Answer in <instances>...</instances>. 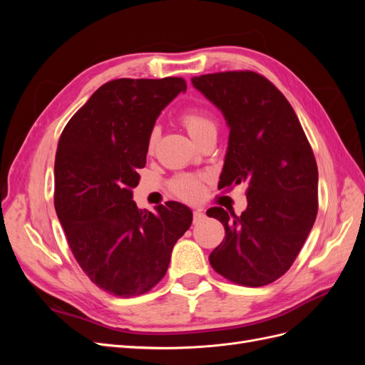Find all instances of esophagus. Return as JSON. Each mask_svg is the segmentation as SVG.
<instances>
[{"label": "esophagus", "instance_id": "1", "mask_svg": "<svg viewBox=\"0 0 365 365\" xmlns=\"http://www.w3.org/2000/svg\"><path fill=\"white\" fill-rule=\"evenodd\" d=\"M204 217H205L204 210L202 208H196L195 212H193V220H195V222H200V220H202Z\"/></svg>", "mask_w": 365, "mask_h": 365}]
</instances>
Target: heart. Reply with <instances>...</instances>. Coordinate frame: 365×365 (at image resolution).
I'll use <instances>...</instances> for the list:
<instances>
[{
  "label": "heart",
  "instance_id": "1",
  "mask_svg": "<svg viewBox=\"0 0 365 365\" xmlns=\"http://www.w3.org/2000/svg\"><path fill=\"white\" fill-rule=\"evenodd\" d=\"M182 125L185 126L190 137L197 143L204 137L217 134V120L212 113L202 108H193L181 115ZM160 138V129L152 128L148 137V150L155 149ZM170 190L185 201H196L202 195V184L197 176L193 175H178L170 181Z\"/></svg>",
  "mask_w": 365,
  "mask_h": 365
}]
</instances>
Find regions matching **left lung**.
<instances>
[{
  "mask_svg": "<svg viewBox=\"0 0 365 365\" xmlns=\"http://www.w3.org/2000/svg\"><path fill=\"white\" fill-rule=\"evenodd\" d=\"M230 128L219 189L248 184L240 216L222 207L207 216L222 222L225 239L210 264L225 279L257 288L291 268L318 212V169L311 145L286 97L252 71L192 77Z\"/></svg>",
  "mask_w": 365,
  "mask_h": 365,
  "instance_id": "obj_1",
  "label": "left lung"
}]
</instances>
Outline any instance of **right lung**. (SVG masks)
<instances>
[{
	"label": "right lung",
	"instance_id": "1",
	"mask_svg": "<svg viewBox=\"0 0 365 365\" xmlns=\"http://www.w3.org/2000/svg\"><path fill=\"white\" fill-rule=\"evenodd\" d=\"M181 77L102 85L65 126L54 161V208L83 272L115 297L150 291L192 225V210L169 201L155 213L132 201L155 120L180 93Z\"/></svg>",
	"mask_w": 365,
	"mask_h": 365
}]
</instances>
